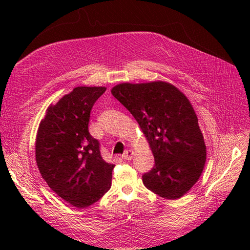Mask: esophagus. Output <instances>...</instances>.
Here are the masks:
<instances>
[{
  "label": "esophagus",
  "mask_w": 250,
  "mask_h": 250,
  "mask_svg": "<svg viewBox=\"0 0 250 250\" xmlns=\"http://www.w3.org/2000/svg\"><path fill=\"white\" fill-rule=\"evenodd\" d=\"M132 156H133V151L132 150H126L124 154H123V158L126 161H131L132 160Z\"/></svg>",
  "instance_id": "34e87169"
}]
</instances>
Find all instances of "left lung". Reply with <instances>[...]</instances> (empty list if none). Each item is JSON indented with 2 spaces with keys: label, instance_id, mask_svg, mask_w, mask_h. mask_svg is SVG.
Instances as JSON below:
<instances>
[{
  "label": "left lung",
  "instance_id": "left-lung-1",
  "mask_svg": "<svg viewBox=\"0 0 250 250\" xmlns=\"http://www.w3.org/2000/svg\"><path fill=\"white\" fill-rule=\"evenodd\" d=\"M111 94L137 120L155 165L143 175L148 190L177 199L197 183L207 161V147L191 102L165 81L120 83Z\"/></svg>",
  "mask_w": 250,
  "mask_h": 250
}]
</instances>
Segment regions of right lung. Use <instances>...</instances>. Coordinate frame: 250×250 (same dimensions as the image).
Segmentation results:
<instances>
[{
	"label": "right lung",
	"instance_id": "add662e5",
	"mask_svg": "<svg viewBox=\"0 0 250 250\" xmlns=\"http://www.w3.org/2000/svg\"><path fill=\"white\" fill-rule=\"evenodd\" d=\"M104 86H78L50 105L35 142V160L42 178L60 198L83 208L111 186L115 165L105 162L100 144L88 131L95 102Z\"/></svg>",
	"mask_w": 250,
	"mask_h": 250
}]
</instances>
